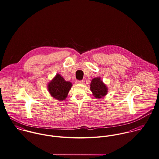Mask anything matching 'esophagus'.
<instances>
[{"instance_id":"34e87169","label":"esophagus","mask_w":159,"mask_h":159,"mask_svg":"<svg viewBox=\"0 0 159 159\" xmlns=\"http://www.w3.org/2000/svg\"><path fill=\"white\" fill-rule=\"evenodd\" d=\"M75 83H76V84H83V83H84V81H83V80H77V81L75 82Z\"/></svg>"}]
</instances>
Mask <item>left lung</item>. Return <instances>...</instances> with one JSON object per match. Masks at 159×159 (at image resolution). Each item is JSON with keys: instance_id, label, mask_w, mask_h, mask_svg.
<instances>
[{"instance_id": "left-lung-1", "label": "left lung", "mask_w": 159, "mask_h": 159, "mask_svg": "<svg viewBox=\"0 0 159 159\" xmlns=\"http://www.w3.org/2000/svg\"><path fill=\"white\" fill-rule=\"evenodd\" d=\"M90 89L93 96L98 99L104 97L108 92V88L100 77L92 79L90 84Z\"/></svg>"}]
</instances>
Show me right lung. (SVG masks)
Returning <instances> with one entry per match:
<instances>
[{
  "label": "right lung",
  "mask_w": 159,
  "mask_h": 159,
  "mask_svg": "<svg viewBox=\"0 0 159 159\" xmlns=\"http://www.w3.org/2000/svg\"><path fill=\"white\" fill-rule=\"evenodd\" d=\"M71 87V82L66 81L59 74L55 75L48 85L50 94L59 101H63L66 98Z\"/></svg>",
  "instance_id": "right-lung-1"
}]
</instances>
